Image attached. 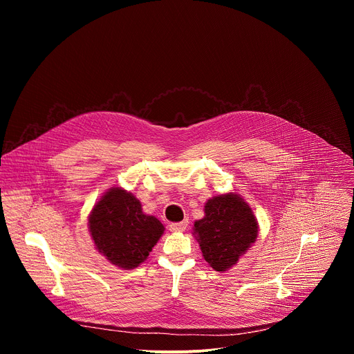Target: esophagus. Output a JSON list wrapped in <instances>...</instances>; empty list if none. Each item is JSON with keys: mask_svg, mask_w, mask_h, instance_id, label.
Listing matches in <instances>:
<instances>
[{"mask_svg": "<svg viewBox=\"0 0 354 354\" xmlns=\"http://www.w3.org/2000/svg\"><path fill=\"white\" fill-rule=\"evenodd\" d=\"M186 227H187V220L180 221V223H172V224L169 225V230H171V231H185Z\"/></svg>", "mask_w": 354, "mask_h": 354, "instance_id": "34e87169", "label": "esophagus"}]
</instances>
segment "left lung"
<instances>
[{"label":"left lung","mask_w":354,"mask_h":354,"mask_svg":"<svg viewBox=\"0 0 354 354\" xmlns=\"http://www.w3.org/2000/svg\"><path fill=\"white\" fill-rule=\"evenodd\" d=\"M205 218L194 223V235L206 262L225 272L234 266L258 236V223L250 207L236 194L210 198Z\"/></svg>","instance_id":"obj_1"}]
</instances>
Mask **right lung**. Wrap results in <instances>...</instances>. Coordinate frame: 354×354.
I'll use <instances>...</instances> for the list:
<instances>
[{"label":"right lung","instance_id":"add662e5","mask_svg":"<svg viewBox=\"0 0 354 354\" xmlns=\"http://www.w3.org/2000/svg\"><path fill=\"white\" fill-rule=\"evenodd\" d=\"M88 225L96 249L123 269L144 262L164 232L161 221L145 216L140 200L120 187L111 189L97 201Z\"/></svg>","mask_w":354,"mask_h":354}]
</instances>
